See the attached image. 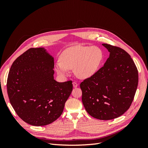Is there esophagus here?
<instances>
[{
    "label": "esophagus",
    "instance_id": "esophagus-1",
    "mask_svg": "<svg viewBox=\"0 0 148 148\" xmlns=\"http://www.w3.org/2000/svg\"><path fill=\"white\" fill-rule=\"evenodd\" d=\"M73 86L74 88H77L78 86V84L77 82H73Z\"/></svg>",
    "mask_w": 148,
    "mask_h": 148
}]
</instances>
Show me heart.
I'll list each match as a JSON object with an SVG mask.
<instances>
[{
  "mask_svg": "<svg viewBox=\"0 0 148 148\" xmlns=\"http://www.w3.org/2000/svg\"><path fill=\"white\" fill-rule=\"evenodd\" d=\"M103 59L101 49L96 46H78L66 50L55 65L57 73L67 75L69 70H73L79 78L91 77L99 69Z\"/></svg>",
  "mask_w": 148,
  "mask_h": 148,
  "instance_id": "heart-1",
  "label": "heart"
}]
</instances>
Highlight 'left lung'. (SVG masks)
I'll use <instances>...</instances> for the list:
<instances>
[{
    "label": "left lung",
    "mask_w": 148,
    "mask_h": 148,
    "mask_svg": "<svg viewBox=\"0 0 148 148\" xmlns=\"http://www.w3.org/2000/svg\"><path fill=\"white\" fill-rule=\"evenodd\" d=\"M110 52L104 65L80 83L82 102L92 117L108 120L130 107L138 84V72L130 56L122 48L102 44Z\"/></svg>",
    "instance_id": "8db88e82"
}]
</instances>
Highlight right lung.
I'll return each mask as SVG.
<instances>
[{"label": "right lung", "mask_w": 148, "mask_h": 148, "mask_svg": "<svg viewBox=\"0 0 148 148\" xmlns=\"http://www.w3.org/2000/svg\"><path fill=\"white\" fill-rule=\"evenodd\" d=\"M53 58L42 47L30 48L13 62L8 73V98L16 114L34 126L54 122L63 112L72 81L53 79Z\"/></svg>", "instance_id": "add662e5"}]
</instances>
